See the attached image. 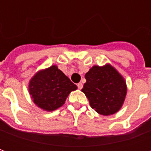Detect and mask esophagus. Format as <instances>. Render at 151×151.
<instances>
[{"label":"esophagus","mask_w":151,"mask_h":151,"mask_svg":"<svg viewBox=\"0 0 151 151\" xmlns=\"http://www.w3.org/2000/svg\"><path fill=\"white\" fill-rule=\"evenodd\" d=\"M77 86H78V89H80V90H81V89L82 88V86H83L82 82H79V83H78V85Z\"/></svg>","instance_id":"esophagus-1"}]
</instances>
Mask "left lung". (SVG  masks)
Instances as JSON below:
<instances>
[{
  "label": "left lung",
  "mask_w": 151,
  "mask_h": 151,
  "mask_svg": "<svg viewBox=\"0 0 151 151\" xmlns=\"http://www.w3.org/2000/svg\"><path fill=\"white\" fill-rule=\"evenodd\" d=\"M85 78L86 82L82 91L95 111L110 116L120 111L126 97L127 85L125 79L114 66L109 63L92 66Z\"/></svg>",
  "instance_id": "obj_1"
}]
</instances>
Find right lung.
<instances>
[{
  "instance_id": "add662e5",
  "label": "right lung",
  "mask_w": 151,
  "mask_h": 151,
  "mask_svg": "<svg viewBox=\"0 0 151 151\" xmlns=\"http://www.w3.org/2000/svg\"><path fill=\"white\" fill-rule=\"evenodd\" d=\"M77 89L78 86L56 65L37 71L28 85L32 101L46 111L62 107L69 94Z\"/></svg>"
}]
</instances>
